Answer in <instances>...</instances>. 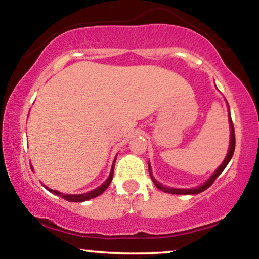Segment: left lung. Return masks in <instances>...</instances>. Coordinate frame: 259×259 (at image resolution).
I'll return each instance as SVG.
<instances>
[{
    "instance_id": "1",
    "label": "left lung",
    "mask_w": 259,
    "mask_h": 259,
    "mask_svg": "<svg viewBox=\"0 0 259 259\" xmlns=\"http://www.w3.org/2000/svg\"><path fill=\"white\" fill-rule=\"evenodd\" d=\"M229 123H230V146H229V152L227 154V157H225L224 162H223L221 164V167L217 169L214 173H213L212 177H210L209 179L206 181V183L202 184L201 186L195 187V189H171V187H165V186H163L162 184H159L158 181H157L152 177V174H151L150 164H148V170H150L151 179L153 180L154 185L158 187L159 190H162V191L168 192V194H174V195H196V194H200V192H202V191H204V190H207L208 187H209L213 183H214V180L217 179V178H218L219 175L222 174V171L224 170L225 167H227L228 163L230 162L231 157H233V154H234V151H235V132H234V124H233V120H231L230 115H229Z\"/></svg>"
}]
</instances>
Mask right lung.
Instances as JSON below:
<instances>
[{"label":"right lung","mask_w":259,"mask_h":259,"mask_svg":"<svg viewBox=\"0 0 259 259\" xmlns=\"http://www.w3.org/2000/svg\"><path fill=\"white\" fill-rule=\"evenodd\" d=\"M114 163H115V160H114V162H113V165H112V169H111V174H109L108 179L106 180V183H103L100 187H97V189L92 190V191H90V192H86V194H81V195H65V194H62V192H59V191H56V190L49 189V187H46V186H45V187H46V189L49 190L50 192H52V194H55V195H57V196H61L62 198H64V200H67V201H69V202H84V201L91 200V198L100 196L103 191H105L107 187L109 186V184H111V181L113 179V173H114Z\"/></svg>","instance_id":"1"}]
</instances>
